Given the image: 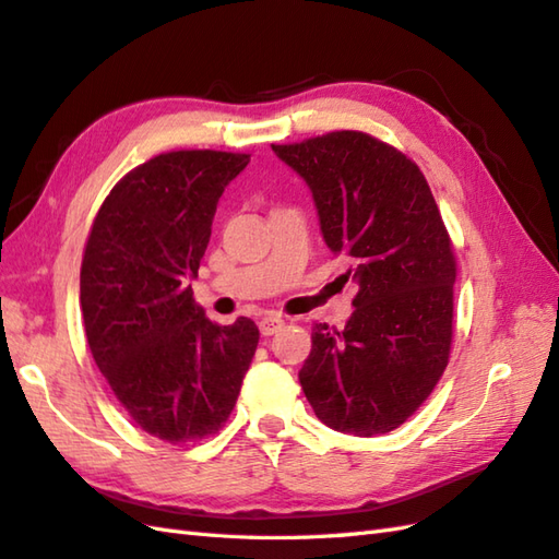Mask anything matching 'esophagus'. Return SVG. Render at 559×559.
I'll return each mask as SVG.
<instances>
[{"label": "esophagus", "instance_id": "esophagus-1", "mask_svg": "<svg viewBox=\"0 0 559 559\" xmlns=\"http://www.w3.org/2000/svg\"><path fill=\"white\" fill-rule=\"evenodd\" d=\"M283 326H285V321L281 317H264L262 321H259V331H262V335H274Z\"/></svg>", "mask_w": 559, "mask_h": 559}]
</instances>
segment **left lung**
Listing matches in <instances>:
<instances>
[{"label":"left lung","instance_id":"1","mask_svg":"<svg viewBox=\"0 0 559 559\" xmlns=\"http://www.w3.org/2000/svg\"><path fill=\"white\" fill-rule=\"evenodd\" d=\"M305 178L323 240L349 264L355 314L317 323L300 369L317 417L353 436L405 424L433 393L452 345V240L419 166L388 142L335 131L271 145Z\"/></svg>","mask_w":559,"mask_h":559}]
</instances>
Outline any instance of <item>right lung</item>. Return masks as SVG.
I'll list each match as a JSON object with an SVG mask.
<instances>
[{
    "instance_id": "obj_1",
    "label": "right lung",
    "mask_w": 559,
    "mask_h": 559,
    "mask_svg": "<svg viewBox=\"0 0 559 559\" xmlns=\"http://www.w3.org/2000/svg\"><path fill=\"white\" fill-rule=\"evenodd\" d=\"M250 154L178 150L128 171L90 228L81 309L90 353L142 431L188 443L230 417L259 343L248 317H204L198 276L221 192Z\"/></svg>"
}]
</instances>
